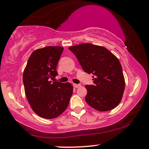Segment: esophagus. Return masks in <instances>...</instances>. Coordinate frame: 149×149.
Masks as SVG:
<instances>
[{"mask_svg": "<svg viewBox=\"0 0 149 149\" xmlns=\"http://www.w3.org/2000/svg\"><path fill=\"white\" fill-rule=\"evenodd\" d=\"M73 86H74V88H77L80 87L81 85H80V84H73Z\"/></svg>", "mask_w": 149, "mask_h": 149, "instance_id": "1", "label": "esophagus"}]
</instances>
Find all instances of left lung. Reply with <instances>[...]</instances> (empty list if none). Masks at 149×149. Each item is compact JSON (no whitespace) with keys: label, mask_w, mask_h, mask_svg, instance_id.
<instances>
[{"label":"left lung","mask_w":149,"mask_h":149,"mask_svg":"<svg viewBox=\"0 0 149 149\" xmlns=\"http://www.w3.org/2000/svg\"><path fill=\"white\" fill-rule=\"evenodd\" d=\"M84 72L92 74L94 84L86 85V102L97 110L114 109L125 88L123 68L117 57L102 46L83 43L69 47Z\"/></svg>","instance_id":"8db88e82"}]
</instances>
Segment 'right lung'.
Returning a JSON list of instances; mask_svg holds the SVG:
<instances>
[{"instance_id": "add662e5", "label": "right lung", "mask_w": 149, "mask_h": 149, "mask_svg": "<svg viewBox=\"0 0 149 149\" xmlns=\"http://www.w3.org/2000/svg\"><path fill=\"white\" fill-rule=\"evenodd\" d=\"M63 51L58 46H49L34 51L23 73L25 92L33 110L39 116L55 118L67 108L73 93L70 83L54 81L56 68Z\"/></svg>"}]
</instances>
